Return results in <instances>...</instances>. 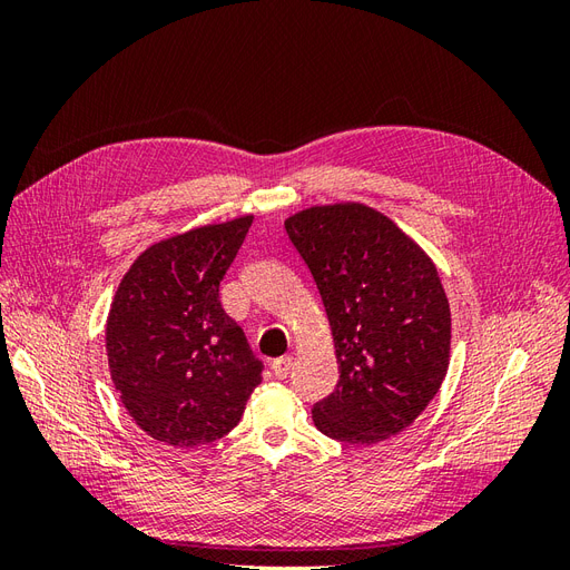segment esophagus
<instances>
[{
	"instance_id": "34e87169",
	"label": "esophagus",
	"mask_w": 570,
	"mask_h": 570,
	"mask_svg": "<svg viewBox=\"0 0 570 570\" xmlns=\"http://www.w3.org/2000/svg\"><path fill=\"white\" fill-rule=\"evenodd\" d=\"M292 366H295V356H281V358H275L273 364H271L273 375L278 377V381H285V377H287L289 371H292Z\"/></svg>"
}]
</instances>
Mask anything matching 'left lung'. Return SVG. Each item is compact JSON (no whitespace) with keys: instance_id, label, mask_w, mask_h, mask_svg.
I'll return each instance as SVG.
<instances>
[{"instance_id":"obj_1","label":"left lung","mask_w":570,"mask_h":570,"mask_svg":"<svg viewBox=\"0 0 570 570\" xmlns=\"http://www.w3.org/2000/svg\"><path fill=\"white\" fill-rule=\"evenodd\" d=\"M285 230L312 271L340 381L314 404L323 435L375 444L402 433L450 368L452 314L430 256L366 204L308 206Z\"/></svg>"}]
</instances>
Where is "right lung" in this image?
I'll return each instance as SVG.
<instances>
[{
    "label": "right lung",
    "mask_w": 570,
    "mask_h": 570,
    "mask_svg": "<svg viewBox=\"0 0 570 570\" xmlns=\"http://www.w3.org/2000/svg\"><path fill=\"white\" fill-rule=\"evenodd\" d=\"M252 220L209 223L154 243L116 289L107 318L111 381L154 440L185 450L216 442L262 383L264 364L218 297Z\"/></svg>",
    "instance_id": "1"
}]
</instances>
